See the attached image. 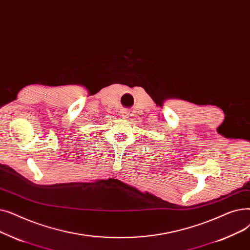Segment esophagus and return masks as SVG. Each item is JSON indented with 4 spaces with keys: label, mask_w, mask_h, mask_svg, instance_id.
<instances>
[{
    "label": "esophagus",
    "mask_w": 250,
    "mask_h": 250,
    "mask_svg": "<svg viewBox=\"0 0 250 250\" xmlns=\"http://www.w3.org/2000/svg\"><path fill=\"white\" fill-rule=\"evenodd\" d=\"M121 116L122 117H124V118H128V116H129V111H123L122 113H121Z\"/></svg>",
    "instance_id": "1"
}]
</instances>
